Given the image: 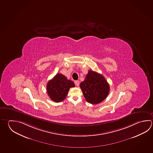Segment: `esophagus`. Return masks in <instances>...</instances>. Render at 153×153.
Listing matches in <instances>:
<instances>
[{
    "mask_svg": "<svg viewBox=\"0 0 153 153\" xmlns=\"http://www.w3.org/2000/svg\"><path fill=\"white\" fill-rule=\"evenodd\" d=\"M75 85H76V86H79V81H76L75 82Z\"/></svg>",
    "mask_w": 153,
    "mask_h": 153,
    "instance_id": "34e87169",
    "label": "esophagus"
}]
</instances>
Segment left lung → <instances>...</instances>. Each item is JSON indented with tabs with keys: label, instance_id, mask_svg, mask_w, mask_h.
Wrapping results in <instances>:
<instances>
[{
	"label": "left lung",
	"instance_id": "obj_1",
	"mask_svg": "<svg viewBox=\"0 0 153 153\" xmlns=\"http://www.w3.org/2000/svg\"><path fill=\"white\" fill-rule=\"evenodd\" d=\"M80 88L86 101L91 104H98L107 98L110 90L109 85L102 75L89 70Z\"/></svg>",
	"mask_w": 153,
	"mask_h": 153
}]
</instances>
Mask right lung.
<instances>
[{
  "mask_svg": "<svg viewBox=\"0 0 153 153\" xmlns=\"http://www.w3.org/2000/svg\"><path fill=\"white\" fill-rule=\"evenodd\" d=\"M75 84L64 75L58 73L47 84L46 90L50 98L55 102H60L65 98L70 88Z\"/></svg>",
  "mask_w": 153,
  "mask_h": 153,
  "instance_id": "obj_1",
  "label": "right lung"
}]
</instances>
